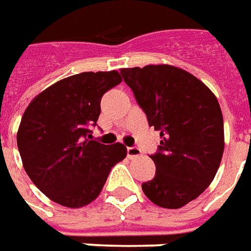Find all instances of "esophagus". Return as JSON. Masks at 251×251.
<instances>
[{"label":"esophagus","mask_w":251,"mask_h":251,"mask_svg":"<svg viewBox=\"0 0 251 251\" xmlns=\"http://www.w3.org/2000/svg\"><path fill=\"white\" fill-rule=\"evenodd\" d=\"M140 156H142V152L138 148H127V157L130 158V160L140 157Z\"/></svg>","instance_id":"esophagus-1"}]
</instances>
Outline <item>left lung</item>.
Instances as JSON below:
<instances>
[{"label": "left lung", "mask_w": 251, "mask_h": 251, "mask_svg": "<svg viewBox=\"0 0 251 251\" xmlns=\"http://www.w3.org/2000/svg\"><path fill=\"white\" fill-rule=\"evenodd\" d=\"M121 74L161 137L158 152L151 156L156 175L142 191L158 207L180 208L204 192L221 165L225 130L219 102L179 67L149 64L121 68Z\"/></svg>", "instance_id": "1"}]
</instances>
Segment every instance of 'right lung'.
I'll use <instances>...</instances> for the list:
<instances>
[{
  "mask_svg": "<svg viewBox=\"0 0 251 251\" xmlns=\"http://www.w3.org/2000/svg\"><path fill=\"white\" fill-rule=\"evenodd\" d=\"M122 82L118 71L64 77L30 100L17 131L26 175L47 198L68 208L95 200L110 171L126 157L124 144L88 140L103 94Z\"/></svg>",
  "mask_w": 251,
  "mask_h": 251,
  "instance_id": "1",
  "label": "right lung"
}]
</instances>
